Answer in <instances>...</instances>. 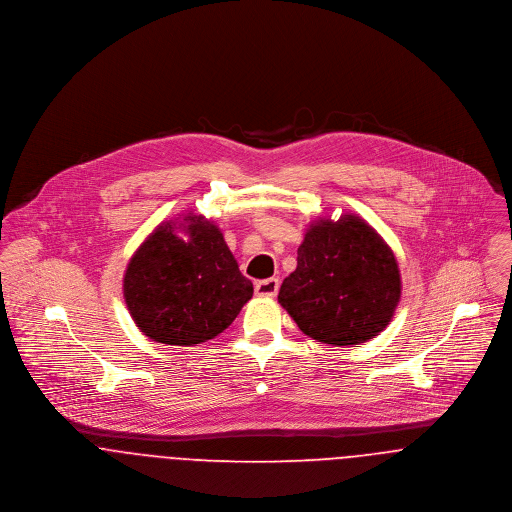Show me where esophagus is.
<instances>
[{
  "label": "esophagus",
  "mask_w": 512,
  "mask_h": 512,
  "mask_svg": "<svg viewBox=\"0 0 512 512\" xmlns=\"http://www.w3.org/2000/svg\"><path fill=\"white\" fill-rule=\"evenodd\" d=\"M279 279H265V281H259L255 283V292L259 296H275L279 292Z\"/></svg>",
  "instance_id": "obj_1"
}]
</instances>
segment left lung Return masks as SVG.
I'll use <instances>...</instances> for the list:
<instances>
[{
	"instance_id": "1",
	"label": "left lung",
	"mask_w": 512,
	"mask_h": 512,
	"mask_svg": "<svg viewBox=\"0 0 512 512\" xmlns=\"http://www.w3.org/2000/svg\"><path fill=\"white\" fill-rule=\"evenodd\" d=\"M400 300V271L391 247L353 214L310 224L296 269L284 279L279 302L310 338L359 345L379 336Z\"/></svg>"
}]
</instances>
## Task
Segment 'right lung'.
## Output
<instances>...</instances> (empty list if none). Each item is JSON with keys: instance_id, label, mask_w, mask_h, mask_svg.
Masks as SVG:
<instances>
[{"instance_id": "1", "label": "right lung", "mask_w": 512, "mask_h": 512, "mask_svg": "<svg viewBox=\"0 0 512 512\" xmlns=\"http://www.w3.org/2000/svg\"><path fill=\"white\" fill-rule=\"evenodd\" d=\"M123 296L147 338L188 347L222 334L253 296V283L220 228L188 214L163 222L139 245L123 275Z\"/></svg>"}]
</instances>
